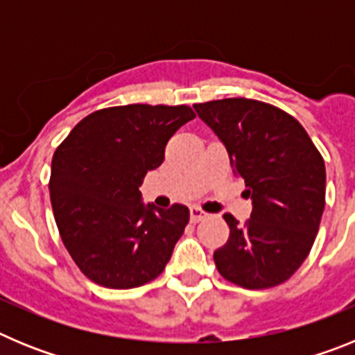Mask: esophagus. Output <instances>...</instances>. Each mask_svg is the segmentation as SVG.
Listing matches in <instances>:
<instances>
[{"label": "esophagus", "instance_id": "obj_1", "mask_svg": "<svg viewBox=\"0 0 355 355\" xmlns=\"http://www.w3.org/2000/svg\"><path fill=\"white\" fill-rule=\"evenodd\" d=\"M206 216H208V213L202 211L200 208H190V218H192V222L205 220Z\"/></svg>", "mask_w": 355, "mask_h": 355}]
</instances>
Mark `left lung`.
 Here are the masks:
<instances>
[{"label":"left lung","mask_w":355,"mask_h":355,"mask_svg":"<svg viewBox=\"0 0 355 355\" xmlns=\"http://www.w3.org/2000/svg\"><path fill=\"white\" fill-rule=\"evenodd\" d=\"M245 181L252 213H225V245L213 254L224 279L247 290L277 286L299 270L325 208V163L300 122L268 103L229 97L193 105Z\"/></svg>","instance_id":"left-lung-1"}]
</instances>
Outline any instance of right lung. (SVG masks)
<instances>
[{
  "label": "right lung",
  "mask_w": 355,
  "mask_h": 355,
  "mask_svg": "<svg viewBox=\"0 0 355 355\" xmlns=\"http://www.w3.org/2000/svg\"><path fill=\"white\" fill-rule=\"evenodd\" d=\"M193 117L187 105L112 106L81 119L56 147L49 178L56 227L78 268L99 286H142L171 259L190 211L144 206L139 187Z\"/></svg>",
  "instance_id": "1"
}]
</instances>
